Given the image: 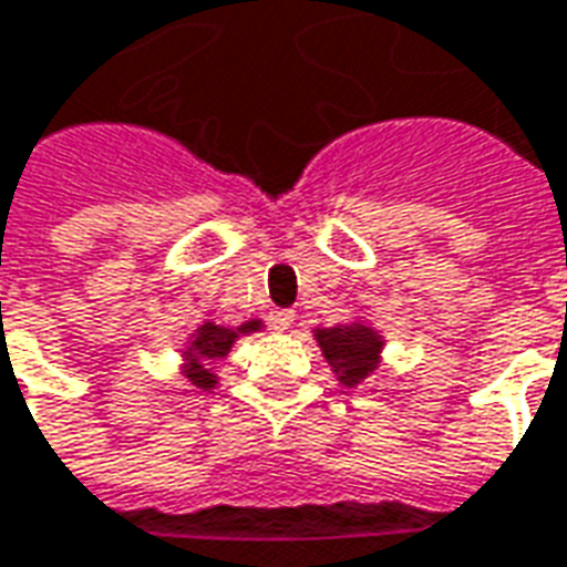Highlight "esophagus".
<instances>
[{
	"label": "esophagus",
	"instance_id": "1",
	"mask_svg": "<svg viewBox=\"0 0 567 567\" xmlns=\"http://www.w3.org/2000/svg\"><path fill=\"white\" fill-rule=\"evenodd\" d=\"M270 324L276 331H285V328H291L295 324V312L291 310H272L270 312Z\"/></svg>",
	"mask_w": 567,
	"mask_h": 567
}]
</instances>
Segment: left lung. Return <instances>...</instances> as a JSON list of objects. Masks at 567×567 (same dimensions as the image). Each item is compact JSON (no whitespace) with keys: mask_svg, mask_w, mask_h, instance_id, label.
<instances>
[{"mask_svg":"<svg viewBox=\"0 0 567 567\" xmlns=\"http://www.w3.org/2000/svg\"><path fill=\"white\" fill-rule=\"evenodd\" d=\"M316 340L322 347L328 365L334 368L340 383L355 386L378 368L383 340L374 328L362 322L338 324V328H319Z\"/></svg>","mask_w":567,"mask_h":567,"instance_id":"8db88e82","label":"left lung"}]
</instances>
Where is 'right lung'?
Here are the masks:
<instances>
[{
	"instance_id": "add662e5",
	"label": "right lung",
	"mask_w": 567,
	"mask_h": 567,
	"mask_svg": "<svg viewBox=\"0 0 567 567\" xmlns=\"http://www.w3.org/2000/svg\"><path fill=\"white\" fill-rule=\"evenodd\" d=\"M251 331H260V322L251 319V322L239 324V328H224V324H215V322H205L193 334L187 347V378L196 383V386H215L217 378L212 374V368L205 365V362H215L220 355H227L229 347H233V340L239 338V334H251Z\"/></svg>"
}]
</instances>
